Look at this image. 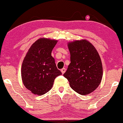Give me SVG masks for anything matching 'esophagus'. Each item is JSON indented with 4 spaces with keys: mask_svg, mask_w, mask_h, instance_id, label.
Wrapping results in <instances>:
<instances>
[{
    "mask_svg": "<svg viewBox=\"0 0 123 123\" xmlns=\"http://www.w3.org/2000/svg\"><path fill=\"white\" fill-rule=\"evenodd\" d=\"M61 71L62 73V74H63V73L65 72L66 69H65V68H62V69H61Z\"/></svg>",
    "mask_w": 123,
    "mask_h": 123,
    "instance_id": "esophagus-1",
    "label": "esophagus"
}]
</instances>
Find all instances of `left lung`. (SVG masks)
I'll list each match as a JSON object with an SVG mask.
<instances>
[{
  "label": "left lung",
  "mask_w": 123,
  "mask_h": 123,
  "mask_svg": "<svg viewBox=\"0 0 123 123\" xmlns=\"http://www.w3.org/2000/svg\"><path fill=\"white\" fill-rule=\"evenodd\" d=\"M70 63L63 76L70 87L80 95H87L97 88L103 74L102 62L94 46L86 40L68 44Z\"/></svg>",
  "instance_id": "8db88e82"
}]
</instances>
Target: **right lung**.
I'll list each match as a JSON object with an SVG mask.
<instances>
[{
	"mask_svg": "<svg viewBox=\"0 0 123 123\" xmlns=\"http://www.w3.org/2000/svg\"><path fill=\"white\" fill-rule=\"evenodd\" d=\"M57 40L40 38L29 48L21 67L24 85L35 95H42L53 87L54 81L62 74L57 69L51 52Z\"/></svg>",
	"mask_w": 123,
	"mask_h": 123,
	"instance_id": "add662e5",
	"label": "right lung"
}]
</instances>
